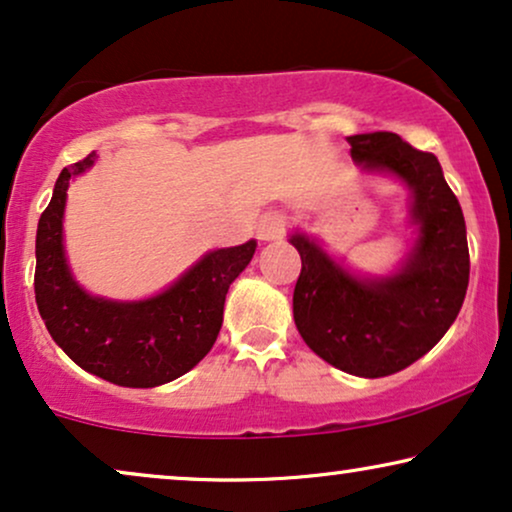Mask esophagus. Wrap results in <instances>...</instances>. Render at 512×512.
<instances>
[{"label":"esophagus","mask_w":512,"mask_h":512,"mask_svg":"<svg viewBox=\"0 0 512 512\" xmlns=\"http://www.w3.org/2000/svg\"><path fill=\"white\" fill-rule=\"evenodd\" d=\"M286 233V216L282 214H268L263 216L261 223H258V235H261V240H279Z\"/></svg>","instance_id":"esophagus-1"}]
</instances>
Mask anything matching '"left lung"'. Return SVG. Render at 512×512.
Listing matches in <instances>:
<instances>
[{
  "mask_svg": "<svg viewBox=\"0 0 512 512\" xmlns=\"http://www.w3.org/2000/svg\"><path fill=\"white\" fill-rule=\"evenodd\" d=\"M347 142L363 170L391 172L412 188L417 247L396 277L361 282L307 237L293 235L303 261L293 319L307 347L331 366L384 377L422 359L457 319L471 272L466 223L433 153L396 132L352 135Z\"/></svg>",
  "mask_w": 512,
  "mask_h": 512,
  "instance_id": "1",
  "label": "left lung"
}]
</instances>
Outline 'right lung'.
Masks as SVG:
<instances>
[{"instance_id":"obj_1","label":"right lung","mask_w":512,"mask_h":512,"mask_svg":"<svg viewBox=\"0 0 512 512\" xmlns=\"http://www.w3.org/2000/svg\"><path fill=\"white\" fill-rule=\"evenodd\" d=\"M93 163L90 153L60 172L39 219L34 270L39 314L76 366L121 387H158L188 373L214 347L228 286L249 265L256 242L212 251L165 293L142 303L88 296L69 275L62 212L69 179Z\"/></svg>"}]
</instances>
